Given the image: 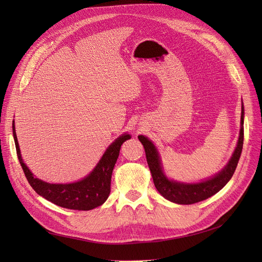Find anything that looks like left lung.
Instances as JSON below:
<instances>
[{
  "label": "left lung",
  "instance_id": "left-lung-1",
  "mask_svg": "<svg viewBox=\"0 0 262 262\" xmlns=\"http://www.w3.org/2000/svg\"><path fill=\"white\" fill-rule=\"evenodd\" d=\"M140 142L144 146L147 165L152 173L154 185L165 199L178 204H193L203 201L219 192L229 179L234 175L235 169L238 164L244 143V106L242 107L241 116V131L237 146L225 167L215 176L210 179L203 180L196 184H184L175 180H170L163 171L160 155H158L155 145L144 136L138 137Z\"/></svg>",
  "mask_w": 262,
  "mask_h": 262
}]
</instances>
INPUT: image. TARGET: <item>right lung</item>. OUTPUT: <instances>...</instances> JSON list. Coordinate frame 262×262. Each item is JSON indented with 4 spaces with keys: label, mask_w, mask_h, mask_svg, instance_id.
Here are the masks:
<instances>
[{
    "label": "right lung",
    "mask_w": 262,
    "mask_h": 262,
    "mask_svg": "<svg viewBox=\"0 0 262 262\" xmlns=\"http://www.w3.org/2000/svg\"><path fill=\"white\" fill-rule=\"evenodd\" d=\"M13 136L19 164L24 172H25L29 185L33 187L35 191L39 195L43 196L45 199L59 205V207L78 211L93 210L107 200L110 193L113 170L118 160L121 145L124 141L131 138L129 134L124 133L121 137L116 139L115 142H113L106 149L96 167L93 169L89 176H86L82 180L72 182V184H49V182L35 178L33 172L23 162L14 122Z\"/></svg>",
    "instance_id": "add662e5"
}]
</instances>
